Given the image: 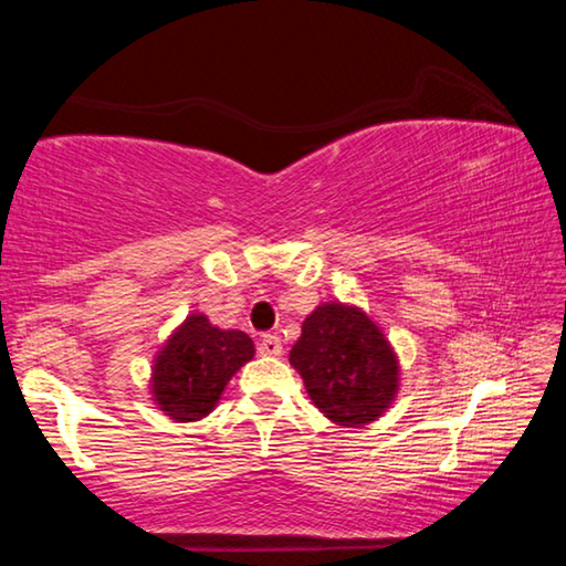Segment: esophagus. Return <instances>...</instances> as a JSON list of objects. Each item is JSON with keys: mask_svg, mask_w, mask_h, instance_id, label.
Listing matches in <instances>:
<instances>
[{"mask_svg": "<svg viewBox=\"0 0 566 566\" xmlns=\"http://www.w3.org/2000/svg\"><path fill=\"white\" fill-rule=\"evenodd\" d=\"M260 354L262 357H280L282 354V339L276 337V334H264V337L260 339Z\"/></svg>", "mask_w": 566, "mask_h": 566, "instance_id": "esophagus-1", "label": "esophagus"}]
</instances>
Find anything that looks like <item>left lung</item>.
Masks as SVG:
<instances>
[{
	"label": "left lung",
	"mask_w": 566,
	"mask_h": 566,
	"mask_svg": "<svg viewBox=\"0 0 566 566\" xmlns=\"http://www.w3.org/2000/svg\"><path fill=\"white\" fill-rule=\"evenodd\" d=\"M306 395L344 429L377 421L399 391V357L361 306L324 302L302 324L290 352Z\"/></svg>",
	"instance_id": "left-lung-1"
}]
</instances>
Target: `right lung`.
<instances>
[{
	"instance_id": "1",
	"label": "right lung",
	"mask_w": 566,
	"mask_h": 566,
	"mask_svg": "<svg viewBox=\"0 0 566 566\" xmlns=\"http://www.w3.org/2000/svg\"><path fill=\"white\" fill-rule=\"evenodd\" d=\"M252 357L249 334L219 329L207 314H189L151 359V401L175 421L205 419Z\"/></svg>"
}]
</instances>
